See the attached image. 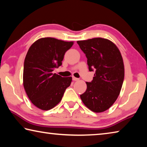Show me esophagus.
<instances>
[{
    "label": "esophagus",
    "instance_id": "1",
    "mask_svg": "<svg viewBox=\"0 0 147 147\" xmlns=\"http://www.w3.org/2000/svg\"><path fill=\"white\" fill-rule=\"evenodd\" d=\"M73 81H78V80H79V79H78V78H76V77L73 76Z\"/></svg>",
    "mask_w": 147,
    "mask_h": 147
}]
</instances>
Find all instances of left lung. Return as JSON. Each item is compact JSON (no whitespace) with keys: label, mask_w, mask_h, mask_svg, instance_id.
Segmentation results:
<instances>
[{"label":"left lung","mask_w":147,"mask_h":147,"mask_svg":"<svg viewBox=\"0 0 147 147\" xmlns=\"http://www.w3.org/2000/svg\"><path fill=\"white\" fill-rule=\"evenodd\" d=\"M88 58L89 71L95 70L91 82H86L87 89L80 94L87 108L100 113L115 102L123 86L124 66L121 52L112 41L96 38L78 41Z\"/></svg>","instance_id":"obj_1"}]
</instances>
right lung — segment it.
Masks as SVG:
<instances>
[{"label": "right lung", "instance_id": "obj_1", "mask_svg": "<svg viewBox=\"0 0 147 147\" xmlns=\"http://www.w3.org/2000/svg\"><path fill=\"white\" fill-rule=\"evenodd\" d=\"M73 41L54 38L38 39L30 47L24 62L23 86L27 96L35 106L49 110L61 100L72 77H61L53 73L61 65L65 53Z\"/></svg>", "mask_w": 147, "mask_h": 147}]
</instances>
